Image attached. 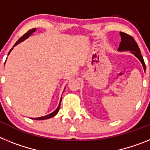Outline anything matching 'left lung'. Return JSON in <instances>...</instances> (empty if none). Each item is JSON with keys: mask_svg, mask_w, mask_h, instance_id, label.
Wrapping results in <instances>:
<instances>
[{"mask_svg": "<svg viewBox=\"0 0 150 150\" xmlns=\"http://www.w3.org/2000/svg\"><path fill=\"white\" fill-rule=\"evenodd\" d=\"M120 36H121V42H120V47L118 48L119 52H124V51H130L132 54L137 57L139 59L143 67H144V71L146 70V65L144 63L143 56L140 54V50L138 47V45L137 44L136 41L134 40L132 36L128 35L125 33L120 32Z\"/></svg>", "mask_w": 150, "mask_h": 150, "instance_id": "obj_1", "label": "left lung"}]
</instances>
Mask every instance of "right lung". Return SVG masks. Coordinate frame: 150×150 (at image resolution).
Returning a JSON list of instances; mask_svg holds the SVG:
<instances>
[{
	"mask_svg": "<svg viewBox=\"0 0 150 150\" xmlns=\"http://www.w3.org/2000/svg\"><path fill=\"white\" fill-rule=\"evenodd\" d=\"M35 31H36V28H33V29H30V30H29L28 31V32L26 33V34H24V35L22 36V38H19V39L18 40V41H17L16 43L15 44H14V46H13V47H14V46H16V45H18V43H20L21 42H22V41H24L25 39H27L28 38H29V37H30V36L31 35V34H32L33 33L35 32ZM13 47L11 49V50H10V51L9 52V53H8V55H9V54L10 53V52H11L12 50H13ZM61 101H62V98H61L60 103H59V106H58V107H57V109L55 110L54 111V112H52V113H50V114L46 115V116H41V117H38V118H31V119H32V120H47V119H50V118L53 117V116H55V115H56L57 113H58V112H59V109H60Z\"/></svg>",
	"mask_w": 150,
	"mask_h": 150,
	"instance_id": "add662e5",
	"label": "right lung"
}]
</instances>
